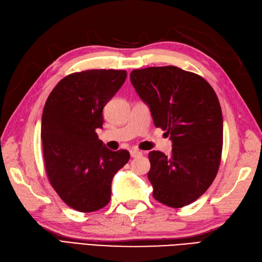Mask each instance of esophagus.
Returning <instances> with one entry per match:
<instances>
[{
  "label": "esophagus",
  "mask_w": 262,
  "mask_h": 262,
  "mask_svg": "<svg viewBox=\"0 0 262 262\" xmlns=\"http://www.w3.org/2000/svg\"><path fill=\"white\" fill-rule=\"evenodd\" d=\"M141 155H142V152H141V151H139V150H136V149H133V150H130V157H132V158L140 157Z\"/></svg>",
  "instance_id": "esophagus-1"
}]
</instances>
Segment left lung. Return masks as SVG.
Returning a JSON list of instances; mask_svg holds the SVG:
<instances>
[{"label": "left lung", "mask_w": 262, "mask_h": 262, "mask_svg": "<svg viewBox=\"0 0 262 262\" xmlns=\"http://www.w3.org/2000/svg\"><path fill=\"white\" fill-rule=\"evenodd\" d=\"M130 81L150 106L154 123L171 135V156L150 151L154 198L182 208L211 186L220 167L223 117L213 88L200 75L176 66L134 70Z\"/></svg>", "instance_id": "8db88e82"}]
</instances>
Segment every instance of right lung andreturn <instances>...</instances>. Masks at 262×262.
<instances>
[{
  "label": "right lung",
  "instance_id": "add662e5",
  "mask_svg": "<svg viewBox=\"0 0 262 262\" xmlns=\"http://www.w3.org/2000/svg\"><path fill=\"white\" fill-rule=\"evenodd\" d=\"M127 73L88 70L67 75L49 95L41 120L48 180L65 204L94 212L111 199L114 174L129 160L127 150L112 151L98 138L104 105Z\"/></svg>",
  "mask_w": 262,
  "mask_h": 262
}]
</instances>
